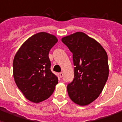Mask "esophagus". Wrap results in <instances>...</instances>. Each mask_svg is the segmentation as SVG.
<instances>
[{"label":"esophagus","instance_id":"obj_1","mask_svg":"<svg viewBox=\"0 0 122 122\" xmlns=\"http://www.w3.org/2000/svg\"><path fill=\"white\" fill-rule=\"evenodd\" d=\"M59 77L61 78V77H63V72H60L59 74Z\"/></svg>","mask_w":122,"mask_h":122}]
</instances>
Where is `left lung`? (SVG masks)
I'll return each instance as SVG.
<instances>
[{
    "label": "left lung",
    "mask_w": 122,
    "mask_h": 122,
    "mask_svg": "<svg viewBox=\"0 0 122 122\" xmlns=\"http://www.w3.org/2000/svg\"><path fill=\"white\" fill-rule=\"evenodd\" d=\"M62 42L72 53L74 77L67 85L69 97L84 106L98 98L109 76L108 57L104 48L83 32L65 37Z\"/></svg>",
    "instance_id": "obj_1"
}]
</instances>
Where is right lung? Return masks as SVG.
Here are the masks:
<instances>
[{
	"label": "right lung",
	"mask_w": 122,
	"mask_h": 122,
	"mask_svg": "<svg viewBox=\"0 0 122 122\" xmlns=\"http://www.w3.org/2000/svg\"><path fill=\"white\" fill-rule=\"evenodd\" d=\"M57 42L56 36L40 32L20 46L13 62L15 83L26 98L34 103L46 100L54 92L58 78L50 70L48 54Z\"/></svg>",
	"instance_id": "1"
}]
</instances>
